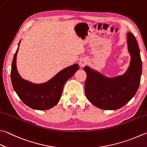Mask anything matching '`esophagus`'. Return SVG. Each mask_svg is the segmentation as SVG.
Masks as SVG:
<instances>
[{
	"mask_svg": "<svg viewBox=\"0 0 147 147\" xmlns=\"http://www.w3.org/2000/svg\"><path fill=\"white\" fill-rule=\"evenodd\" d=\"M87 60L86 59H85V58H82V59H81V60H79V65H80L81 67H84V65H86V63H87Z\"/></svg>",
	"mask_w": 147,
	"mask_h": 147,
	"instance_id": "1",
	"label": "esophagus"
}]
</instances>
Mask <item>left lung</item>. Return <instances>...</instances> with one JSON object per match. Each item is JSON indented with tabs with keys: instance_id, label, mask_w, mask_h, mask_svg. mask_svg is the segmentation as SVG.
<instances>
[{
	"instance_id": "left-lung-1",
	"label": "left lung",
	"mask_w": 147,
	"mask_h": 147,
	"mask_svg": "<svg viewBox=\"0 0 147 147\" xmlns=\"http://www.w3.org/2000/svg\"><path fill=\"white\" fill-rule=\"evenodd\" d=\"M128 49L131 56L130 66L123 75L109 78L84 67L87 78L85 92L92 105L105 110H116L134 96L140 86L142 62L138 42L134 34H127Z\"/></svg>"
}]
</instances>
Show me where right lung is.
<instances>
[{
    "mask_svg": "<svg viewBox=\"0 0 147 147\" xmlns=\"http://www.w3.org/2000/svg\"><path fill=\"white\" fill-rule=\"evenodd\" d=\"M18 47L14 55L11 70L13 89L20 99L31 109L47 110L52 108L60 101L63 85L78 70L79 65L76 63L63 69L51 80L44 84H32L22 79L18 73L16 60Z\"/></svg>",
    "mask_w": 147,
    "mask_h": 147,
    "instance_id": "right-lung-1",
    "label": "right lung"
}]
</instances>
